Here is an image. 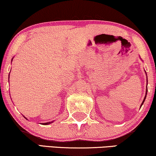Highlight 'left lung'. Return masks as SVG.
<instances>
[{"mask_svg": "<svg viewBox=\"0 0 156 156\" xmlns=\"http://www.w3.org/2000/svg\"><path fill=\"white\" fill-rule=\"evenodd\" d=\"M147 90H146V93H145V98H144V100H143V101L142 104H141V105H140V108H141V106H142V105H143V102H145V98H146V95H147Z\"/></svg>", "mask_w": 156, "mask_h": 156, "instance_id": "8db88e82", "label": "left lung"}]
</instances>
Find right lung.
I'll return each instance as SVG.
<instances>
[{
	"mask_svg": "<svg viewBox=\"0 0 156 156\" xmlns=\"http://www.w3.org/2000/svg\"><path fill=\"white\" fill-rule=\"evenodd\" d=\"M24 118H25V117H24ZM26 120H27V119H26ZM50 123H51V122H45V123H43V125H48V124H50Z\"/></svg>",
	"mask_w": 156,
	"mask_h": 156,
	"instance_id": "1",
	"label": "right lung"
}]
</instances>
